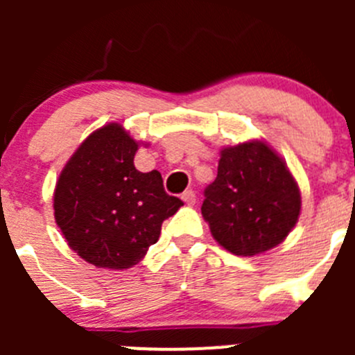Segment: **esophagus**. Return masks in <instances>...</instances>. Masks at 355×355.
<instances>
[{
    "label": "esophagus",
    "mask_w": 355,
    "mask_h": 355,
    "mask_svg": "<svg viewBox=\"0 0 355 355\" xmlns=\"http://www.w3.org/2000/svg\"><path fill=\"white\" fill-rule=\"evenodd\" d=\"M182 199H184L185 204H189V206H192V204H196V200H198V198H196V192H194V191H185L184 194H182Z\"/></svg>",
    "instance_id": "obj_1"
}]
</instances>
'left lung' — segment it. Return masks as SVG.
<instances>
[{
	"label": "left lung",
	"instance_id": "8db88e82",
	"mask_svg": "<svg viewBox=\"0 0 355 355\" xmlns=\"http://www.w3.org/2000/svg\"><path fill=\"white\" fill-rule=\"evenodd\" d=\"M200 211L218 244L237 256H256L284 242L295 227L300 191L270 146L242 142L221 149Z\"/></svg>",
	"mask_w": 355,
	"mask_h": 355
}]
</instances>
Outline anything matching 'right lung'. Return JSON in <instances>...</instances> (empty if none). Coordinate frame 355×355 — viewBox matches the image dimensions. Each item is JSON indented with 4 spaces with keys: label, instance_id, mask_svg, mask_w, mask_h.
<instances>
[{
    "label": "right lung",
    "instance_id": "obj_1",
    "mask_svg": "<svg viewBox=\"0 0 355 355\" xmlns=\"http://www.w3.org/2000/svg\"><path fill=\"white\" fill-rule=\"evenodd\" d=\"M137 149L120 123L105 125L82 142L56 182V225L68 245L98 268L137 264L184 204L164 192L159 171L134 166Z\"/></svg>",
    "mask_w": 355,
    "mask_h": 355
}]
</instances>
